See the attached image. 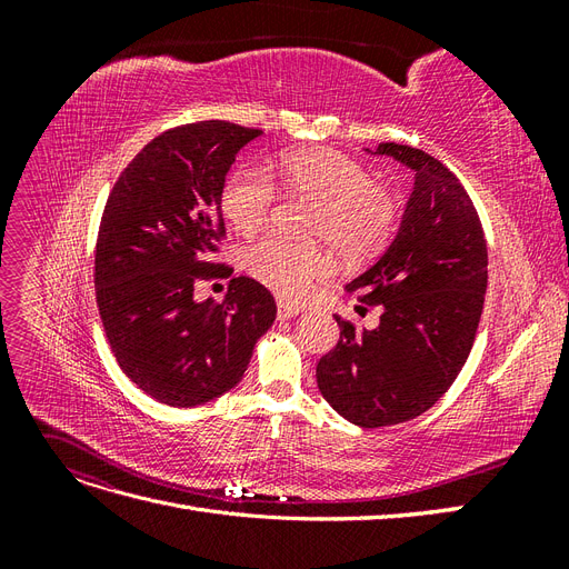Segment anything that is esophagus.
I'll return each instance as SVG.
<instances>
[{"instance_id":"esophagus-1","label":"esophagus","mask_w":569,"mask_h":569,"mask_svg":"<svg viewBox=\"0 0 569 569\" xmlns=\"http://www.w3.org/2000/svg\"><path fill=\"white\" fill-rule=\"evenodd\" d=\"M301 311H303V306H299V303H291V301H284V299L278 301V316L280 318H295Z\"/></svg>"}]
</instances>
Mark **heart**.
<instances>
[{
	"label": "heart",
	"instance_id": "heart-1",
	"mask_svg": "<svg viewBox=\"0 0 569 569\" xmlns=\"http://www.w3.org/2000/svg\"><path fill=\"white\" fill-rule=\"evenodd\" d=\"M272 178L289 197L316 203L308 234L320 237L347 261L380 253L396 230L399 203L387 187L372 182L370 170L347 153L311 147L287 151L274 163ZM268 176L237 168L222 184L220 206L230 226L247 237L261 232L274 209ZM251 278L284 299H306L335 270L332 256L318 244L266 237L247 249Z\"/></svg>",
	"mask_w": 569,
	"mask_h": 569
}]
</instances>
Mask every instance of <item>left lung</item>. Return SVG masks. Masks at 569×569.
<instances>
[{"label":"left lung","mask_w":569,"mask_h":569,"mask_svg":"<svg viewBox=\"0 0 569 569\" xmlns=\"http://www.w3.org/2000/svg\"><path fill=\"white\" fill-rule=\"evenodd\" d=\"M416 173L401 228L380 261L347 284L380 306L375 330L339 316L337 347L318 360V389L341 418L387 427L422 416L470 356L487 295V239L472 199L435 157L382 142Z\"/></svg>","instance_id":"1"}]
</instances>
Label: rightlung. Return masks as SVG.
Wrapping results in <instances>:
<instances>
[{
	"label": "right lung",
	"mask_w": 569,
	"mask_h": 569,
	"mask_svg": "<svg viewBox=\"0 0 569 569\" xmlns=\"http://www.w3.org/2000/svg\"><path fill=\"white\" fill-rule=\"evenodd\" d=\"M263 130L199 120L161 132L116 180L101 216L94 287L111 351L151 399L192 408L244 377L274 320L270 291L232 278L222 303L194 301L226 237L220 194L239 149Z\"/></svg>",
	"instance_id": "add662e5"
}]
</instances>
